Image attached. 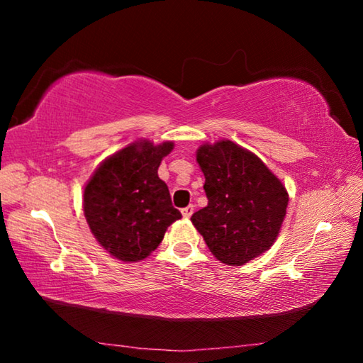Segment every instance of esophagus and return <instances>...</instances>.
Listing matches in <instances>:
<instances>
[{
  "mask_svg": "<svg viewBox=\"0 0 363 363\" xmlns=\"http://www.w3.org/2000/svg\"><path fill=\"white\" fill-rule=\"evenodd\" d=\"M194 210H195L194 205H189V206H186V208H182V211H181V213H182V216H184V218L189 219L190 216H192Z\"/></svg>",
  "mask_w": 363,
  "mask_h": 363,
  "instance_id": "obj_1",
  "label": "esophagus"
}]
</instances>
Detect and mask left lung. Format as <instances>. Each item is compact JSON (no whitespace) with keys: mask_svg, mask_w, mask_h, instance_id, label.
Returning a JSON list of instances; mask_svg holds the SVG:
<instances>
[{"mask_svg":"<svg viewBox=\"0 0 363 363\" xmlns=\"http://www.w3.org/2000/svg\"><path fill=\"white\" fill-rule=\"evenodd\" d=\"M196 162L205 174L208 205L190 220L216 259L243 266L277 238L286 214V189L259 157L232 140L203 144Z\"/></svg>","mask_w":363,"mask_h":363,"instance_id":"1","label":"left lung"}]
</instances>
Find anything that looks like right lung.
Masks as SVG:
<instances>
[{
    "mask_svg": "<svg viewBox=\"0 0 363 363\" xmlns=\"http://www.w3.org/2000/svg\"><path fill=\"white\" fill-rule=\"evenodd\" d=\"M173 143L138 140L104 160L84 187L89 229L116 259L138 262L162 243L168 225L181 219L168 186L158 177Z\"/></svg>",
    "mask_w": 363,
    "mask_h": 363,
    "instance_id": "add662e5",
    "label": "right lung"
}]
</instances>
